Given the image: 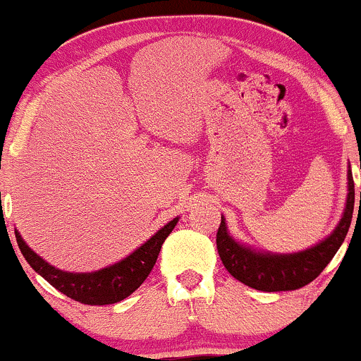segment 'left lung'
I'll list each match as a JSON object with an SVG mask.
<instances>
[{
    "label": "left lung",
    "instance_id": "8db88e82",
    "mask_svg": "<svg viewBox=\"0 0 361 361\" xmlns=\"http://www.w3.org/2000/svg\"><path fill=\"white\" fill-rule=\"evenodd\" d=\"M355 207V182L351 166L348 170L346 208L334 231L308 250L298 253H262L250 246L238 243L227 232V224L222 216L216 232V250L227 272L243 284L258 290H294L310 284L329 265L350 231ZM361 207V192H360Z\"/></svg>",
    "mask_w": 361,
    "mask_h": 361
}]
</instances>
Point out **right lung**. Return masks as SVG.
I'll return each instance as SVG.
<instances>
[{"mask_svg":"<svg viewBox=\"0 0 361 361\" xmlns=\"http://www.w3.org/2000/svg\"><path fill=\"white\" fill-rule=\"evenodd\" d=\"M177 222H179V216L170 220L129 257L120 259L114 265L96 270V272L73 274L58 270L56 267L49 265L46 259H42L39 255L34 253L27 246L17 228H15V238H17V244L27 263L65 296L84 305H114L130 296L146 281L151 269L157 263L161 244L169 238Z\"/></svg>","mask_w":361,"mask_h":361,"instance_id":"add662e5","label":"right lung"}]
</instances>
